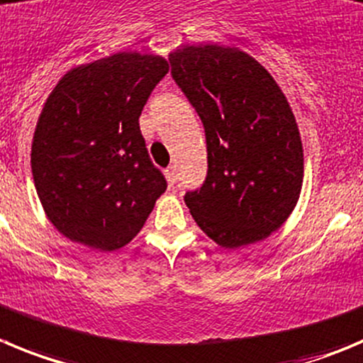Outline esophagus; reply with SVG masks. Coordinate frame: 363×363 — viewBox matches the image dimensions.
<instances>
[{"label": "esophagus", "mask_w": 363, "mask_h": 363, "mask_svg": "<svg viewBox=\"0 0 363 363\" xmlns=\"http://www.w3.org/2000/svg\"><path fill=\"white\" fill-rule=\"evenodd\" d=\"M166 179L170 182V186H174L177 182V168L174 164L168 166V170H166Z\"/></svg>", "instance_id": "esophagus-1"}]
</instances>
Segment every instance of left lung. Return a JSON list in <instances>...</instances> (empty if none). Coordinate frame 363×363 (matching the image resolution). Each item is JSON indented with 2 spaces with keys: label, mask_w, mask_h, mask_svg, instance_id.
Returning <instances> with one entry per match:
<instances>
[{
  "label": "left lung",
  "mask_w": 363,
  "mask_h": 363,
  "mask_svg": "<svg viewBox=\"0 0 363 363\" xmlns=\"http://www.w3.org/2000/svg\"><path fill=\"white\" fill-rule=\"evenodd\" d=\"M172 79L197 111L208 174L184 202L199 228L225 249L281 228L303 186V145L289 101L247 53L216 44L170 53Z\"/></svg>",
  "instance_id": "obj_1"
}]
</instances>
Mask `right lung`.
<instances>
[{
	"mask_svg": "<svg viewBox=\"0 0 363 363\" xmlns=\"http://www.w3.org/2000/svg\"><path fill=\"white\" fill-rule=\"evenodd\" d=\"M166 73L162 57L116 53L69 71L50 94L33 134L32 174L44 211L66 238L120 249L164 193L140 116Z\"/></svg>",
	"mask_w": 363,
	"mask_h": 363,
	"instance_id": "1",
	"label": "right lung"
}]
</instances>
